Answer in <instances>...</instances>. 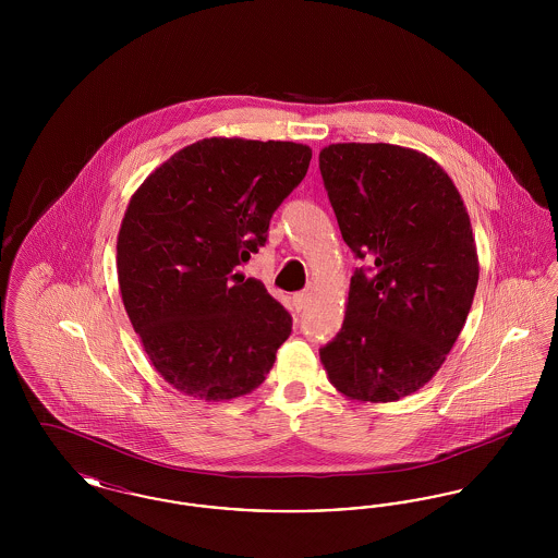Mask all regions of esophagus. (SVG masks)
I'll return each mask as SVG.
<instances>
[{
	"label": "esophagus",
	"instance_id": "esophagus-1",
	"mask_svg": "<svg viewBox=\"0 0 558 558\" xmlns=\"http://www.w3.org/2000/svg\"><path fill=\"white\" fill-rule=\"evenodd\" d=\"M292 301H294V307H296V310H305V307L312 303V292H294V294H292Z\"/></svg>",
	"mask_w": 558,
	"mask_h": 558
}]
</instances>
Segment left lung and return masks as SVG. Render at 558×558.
Instances as JSON below:
<instances>
[{"label": "left lung", "mask_w": 558, "mask_h": 558, "mask_svg": "<svg viewBox=\"0 0 558 558\" xmlns=\"http://www.w3.org/2000/svg\"><path fill=\"white\" fill-rule=\"evenodd\" d=\"M319 173L347 246L351 276L341 332L319 349L330 383L360 401H398L433 378L477 291L466 207L450 175L393 144H330Z\"/></svg>", "instance_id": "8db88e82"}]
</instances>
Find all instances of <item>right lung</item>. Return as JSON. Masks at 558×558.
<instances>
[{"label":"right lung","mask_w":558,"mask_h":558,"mask_svg":"<svg viewBox=\"0 0 558 558\" xmlns=\"http://www.w3.org/2000/svg\"><path fill=\"white\" fill-rule=\"evenodd\" d=\"M294 142L205 137L135 190L117 239L125 312L155 371L178 391L221 401L266 380L291 314L236 274L307 173Z\"/></svg>","instance_id":"right-lung-1"}]
</instances>
